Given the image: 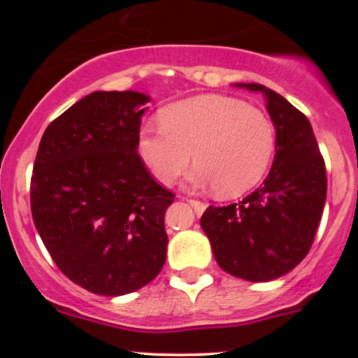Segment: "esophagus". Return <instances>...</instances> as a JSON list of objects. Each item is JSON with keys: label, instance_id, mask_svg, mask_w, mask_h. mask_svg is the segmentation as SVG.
<instances>
[{"label": "esophagus", "instance_id": "1", "mask_svg": "<svg viewBox=\"0 0 358 358\" xmlns=\"http://www.w3.org/2000/svg\"><path fill=\"white\" fill-rule=\"evenodd\" d=\"M188 203L192 205V208L195 210L196 215H202V213L205 212V208H207V205H205L203 202H199V200H193V199H188L187 200Z\"/></svg>", "mask_w": 358, "mask_h": 358}]
</instances>
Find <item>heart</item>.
I'll list each match as a JSON object with an SVG mask.
<instances>
[{"label": "heart", "instance_id": "obj_1", "mask_svg": "<svg viewBox=\"0 0 358 358\" xmlns=\"http://www.w3.org/2000/svg\"><path fill=\"white\" fill-rule=\"evenodd\" d=\"M159 126L143 131L138 148L165 185L182 176L193 159L199 165L188 178L193 187L241 195L261 182L274 153L269 117L234 97L208 94L175 102L162 109Z\"/></svg>", "mask_w": 358, "mask_h": 358}]
</instances>
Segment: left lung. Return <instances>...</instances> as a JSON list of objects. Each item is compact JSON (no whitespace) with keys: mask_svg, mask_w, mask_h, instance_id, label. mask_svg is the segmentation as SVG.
I'll return each mask as SVG.
<instances>
[{"mask_svg":"<svg viewBox=\"0 0 358 358\" xmlns=\"http://www.w3.org/2000/svg\"><path fill=\"white\" fill-rule=\"evenodd\" d=\"M234 85L264 96L276 129V155L257 190L239 203L210 205L200 225L225 273L266 282L306 257L327 200V171L305 114L264 85Z\"/></svg>","mask_w":358,"mask_h":358,"instance_id":"left-lung-1","label":"left lung"}]
</instances>
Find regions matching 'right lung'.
I'll return each instance as SVG.
<instances>
[{"label":"right lung","mask_w":358,"mask_h":358,"mask_svg":"<svg viewBox=\"0 0 358 358\" xmlns=\"http://www.w3.org/2000/svg\"><path fill=\"white\" fill-rule=\"evenodd\" d=\"M150 101L136 90H96L48 124L35 158L36 231L62 273L101 296L138 291L165 264L175 195L138 155Z\"/></svg>","instance_id":"obj_1"}]
</instances>
